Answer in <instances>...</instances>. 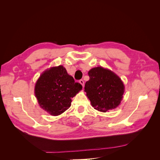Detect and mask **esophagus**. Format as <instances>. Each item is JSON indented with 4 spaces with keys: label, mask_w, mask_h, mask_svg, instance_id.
Masks as SVG:
<instances>
[{
    "label": "esophagus",
    "mask_w": 160,
    "mask_h": 160,
    "mask_svg": "<svg viewBox=\"0 0 160 160\" xmlns=\"http://www.w3.org/2000/svg\"><path fill=\"white\" fill-rule=\"evenodd\" d=\"M79 83H80V84H81L82 86H83V87H84V81L81 79V80L79 81Z\"/></svg>",
    "instance_id": "34e87169"
}]
</instances>
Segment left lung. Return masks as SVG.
Here are the masks:
<instances>
[{"instance_id":"obj_1","label":"left lung","mask_w":160,"mask_h":160,"mask_svg":"<svg viewBox=\"0 0 160 160\" xmlns=\"http://www.w3.org/2000/svg\"><path fill=\"white\" fill-rule=\"evenodd\" d=\"M89 80L85 83V91L94 109L101 112L116 108L124 93V85L119 77L111 71L101 67L89 72Z\"/></svg>"}]
</instances>
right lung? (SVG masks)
I'll list each match as a JSON object with an SVG mask.
<instances>
[{"label": "right lung", "instance_id": "add662e5", "mask_svg": "<svg viewBox=\"0 0 160 160\" xmlns=\"http://www.w3.org/2000/svg\"><path fill=\"white\" fill-rule=\"evenodd\" d=\"M62 65L44 71L37 80L35 94L42 109L51 115H61L71 105V99L82 89Z\"/></svg>", "mask_w": 160, "mask_h": 160}]
</instances>
